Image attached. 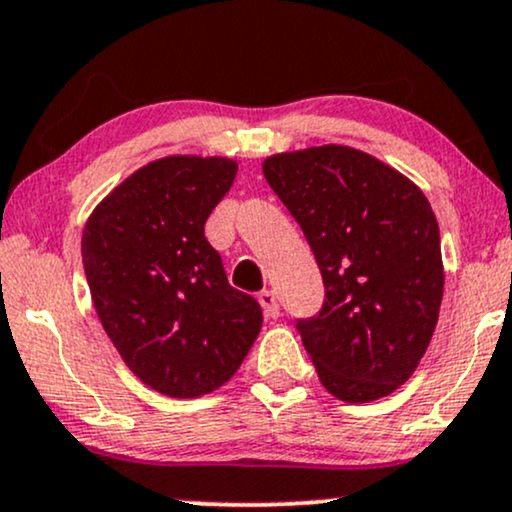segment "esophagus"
<instances>
[{
    "instance_id": "esophagus-1",
    "label": "esophagus",
    "mask_w": 512,
    "mask_h": 512,
    "mask_svg": "<svg viewBox=\"0 0 512 512\" xmlns=\"http://www.w3.org/2000/svg\"><path fill=\"white\" fill-rule=\"evenodd\" d=\"M257 300H260V305H262V310H264V317H269V319L279 317V300H276L274 291L264 288V291L257 293Z\"/></svg>"
}]
</instances>
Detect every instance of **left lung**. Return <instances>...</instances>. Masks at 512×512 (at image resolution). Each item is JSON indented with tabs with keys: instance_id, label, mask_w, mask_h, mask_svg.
Here are the masks:
<instances>
[{
	"instance_id": "1",
	"label": "left lung",
	"mask_w": 512,
	"mask_h": 512,
	"mask_svg": "<svg viewBox=\"0 0 512 512\" xmlns=\"http://www.w3.org/2000/svg\"><path fill=\"white\" fill-rule=\"evenodd\" d=\"M322 272L326 300L298 319L324 389L346 403L389 396L429 348L443 298L439 224L410 178L367 152L322 145L264 159Z\"/></svg>"
}]
</instances>
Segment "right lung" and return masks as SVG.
<instances>
[{"instance_id":"add662e5","label":"right lung","mask_w":512,"mask_h":512,"mask_svg":"<svg viewBox=\"0 0 512 512\" xmlns=\"http://www.w3.org/2000/svg\"><path fill=\"white\" fill-rule=\"evenodd\" d=\"M236 171L229 157L155 159L104 197L83 229L97 317L128 369L164 396L217 391L262 329L260 303L231 286L205 238Z\"/></svg>"}]
</instances>
